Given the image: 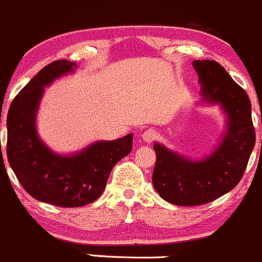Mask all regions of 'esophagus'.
<instances>
[{"label": "esophagus", "instance_id": "esophagus-1", "mask_svg": "<svg viewBox=\"0 0 262 262\" xmlns=\"http://www.w3.org/2000/svg\"><path fill=\"white\" fill-rule=\"evenodd\" d=\"M141 137H142V140H144L145 142L150 144V142H152L155 139H157V132L150 128V130H146V131L142 132Z\"/></svg>", "mask_w": 262, "mask_h": 262}]
</instances>
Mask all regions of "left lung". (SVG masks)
Here are the masks:
<instances>
[{"label": "left lung", "instance_id": "1", "mask_svg": "<svg viewBox=\"0 0 262 262\" xmlns=\"http://www.w3.org/2000/svg\"><path fill=\"white\" fill-rule=\"evenodd\" d=\"M200 81V104H218L225 131L215 149L198 160L154 142L157 154L152 185L160 198L180 206L208 204L238 185L255 147L251 102L218 62H192Z\"/></svg>", "mask_w": 262, "mask_h": 262}]
</instances>
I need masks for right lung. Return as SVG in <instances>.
<instances>
[{
  "instance_id": "obj_1",
  "label": "right lung",
  "mask_w": 262,
  "mask_h": 262,
  "mask_svg": "<svg viewBox=\"0 0 262 262\" xmlns=\"http://www.w3.org/2000/svg\"><path fill=\"white\" fill-rule=\"evenodd\" d=\"M76 69L67 59L47 64L15 97L7 115V159L17 180L35 200L61 208H79L97 200L111 170L132 150V134L92 142L69 155L53 151L40 139L37 113L44 88Z\"/></svg>"
}]
</instances>
